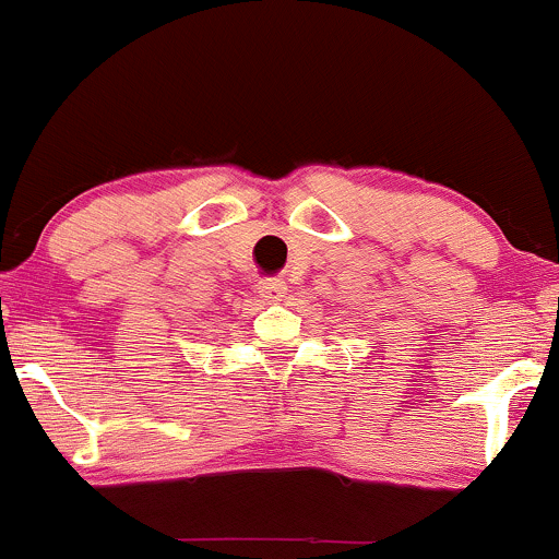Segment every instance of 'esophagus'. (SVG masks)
Listing matches in <instances>:
<instances>
[{"mask_svg":"<svg viewBox=\"0 0 559 559\" xmlns=\"http://www.w3.org/2000/svg\"><path fill=\"white\" fill-rule=\"evenodd\" d=\"M260 292H262V297L267 299V302H281V299H284V294H286V284H284V281H262Z\"/></svg>","mask_w":559,"mask_h":559,"instance_id":"1","label":"esophagus"}]
</instances>
